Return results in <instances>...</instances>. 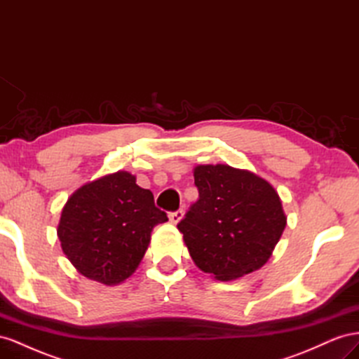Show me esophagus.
I'll return each mask as SVG.
<instances>
[{"instance_id":"34e87169","label":"esophagus","mask_w":359,"mask_h":359,"mask_svg":"<svg viewBox=\"0 0 359 359\" xmlns=\"http://www.w3.org/2000/svg\"><path fill=\"white\" fill-rule=\"evenodd\" d=\"M182 217H184V211H182V210L169 212V220H170V223H173V224H177L178 222H181Z\"/></svg>"}]
</instances>
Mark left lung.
Masks as SVG:
<instances>
[{"label": "left lung", "mask_w": 359, "mask_h": 359, "mask_svg": "<svg viewBox=\"0 0 359 359\" xmlns=\"http://www.w3.org/2000/svg\"><path fill=\"white\" fill-rule=\"evenodd\" d=\"M193 175L199 199L178 223L193 262L222 281L262 268L286 227L278 193L227 165H201Z\"/></svg>", "instance_id": "8db88e82"}]
</instances>
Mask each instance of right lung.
Segmentation results:
<instances>
[{
    "label": "right lung",
    "instance_id": "obj_1",
    "mask_svg": "<svg viewBox=\"0 0 359 359\" xmlns=\"http://www.w3.org/2000/svg\"><path fill=\"white\" fill-rule=\"evenodd\" d=\"M165 222L168 215L154 205L153 193L119 170L72 194L57 233L64 255L82 276L114 286L135 273L154 226Z\"/></svg>",
    "mask_w": 359,
    "mask_h": 359
}]
</instances>
